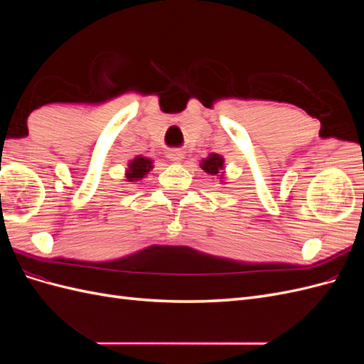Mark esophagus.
<instances>
[{"mask_svg":"<svg viewBox=\"0 0 364 364\" xmlns=\"http://www.w3.org/2000/svg\"><path fill=\"white\" fill-rule=\"evenodd\" d=\"M168 159L170 161H173V162H181L182 159H183V151H181V150H170L168 151Z\"/></svg>","mask_w":364,"mask_h":364,"instance_id":"obj_1","label":"esophagus"}]
</instances>
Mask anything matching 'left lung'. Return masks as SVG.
<instances>
[{
  "mask_svg": "<svg viewBox=\"0 0 364 364\" xmlns=\"http://www.w3.org/2000/svg\"><path fill=\"white\" fill-rule=\"evenodd\" d=\"M200 167L205 173L211 176H218L220 181L225 179V159L222 155H217V153H211L208 158L200 161ZM225 183V182H223Z\"/></svg>",
  "mask_w": 364,
  "mask_h": 364,
  "instance_id": "left-lung-1",
  "label": "left lung"
}]
</instances>
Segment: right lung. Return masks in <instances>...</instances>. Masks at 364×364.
<instances>
[{
    "mask_svg": "<svg viewBox=\"0 0 364 364\" xmlns=\"http://www.w3.org/2000/svg\"><path fill=\"white\" fill-rule=\"evenodd\" d=\"M153 168V161L146 158V156H135L132 161H129V165L124 173V178L127 182H136L141 181L142 178L151 171Z\"/></svg>",
    "mask_w": 364,
    "mask_h": 364,
    "instance_id": "obj_1",
    "label": "right lung"
}]
</instances>
